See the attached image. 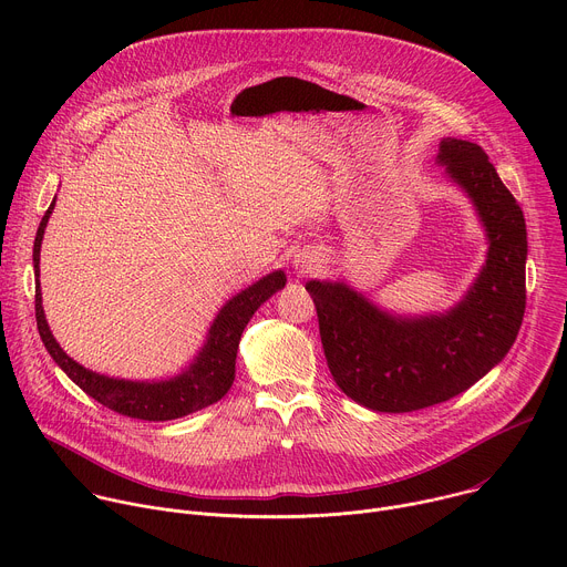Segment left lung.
Listing matches in <instances>:
<instances>
[{"mask_svg":"<svg viewBox=\"0 0 567 567\" xmlns=\"http://www.w3.org/2000/svg\"><path fill=\"white\" fill-rule=\"evenodd\" d=\"M437 161L471 197L489 237L487 265L451 311L399 318L343 282L309 280L337 385L379 413L435 406L471 388L514 346L525 313V217L484 150L444 138Z\"/></svg>","mask_w":567,"mask_h":567,"instance_id":"1","label":"left lung"}]
</instances>
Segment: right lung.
<instances>
[{"label":"right lung","instance_id":"1","mask_svg":"<svg viewBox=\"0 0 567 567\" xmlns=\"http://www.w3.org/2000/svg\"><path fill=\"white\" fill-rule=\"evenodd\" d=\"M53 206H55V199L51 202L49 210L44 213L38 226L35 245H33L35 320H38V332L47 352L64 370V374L78 388H83L90 396L103 403V406L132 420H147V422L179 420L219 401L228 392L235 379V357H237L241 332H245L247 322L258 311V307L265 300H269L278 289L285 287L287 282L285 271H274L262 280H258L256 285H251L249 289L233 296L213 320V326L208 330V341L204 343L195 363H190V368L184 370L182 374L166 381H152V383L112 379V377L92 372L80 363H75L73 359H69L64 350L55 343L47 326L38 278H40V247H42L44 228Z\"/></svg>","mask_w":567,"mask_h":567}]
</instances>
